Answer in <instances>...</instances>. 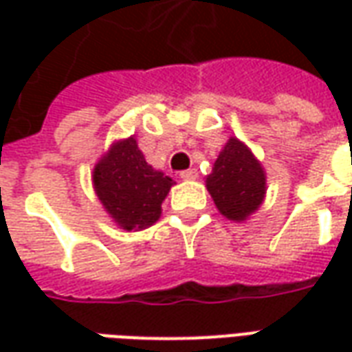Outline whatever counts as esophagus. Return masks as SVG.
Wrapping results in <instances>:
<instances>
[{"instance_id": "1", "label": "esophagus", "mask_w": 352, "mask_h": 352, "mask_svg": "<svg viewBox=\"0 0 352 352\" xmlns=\"http://www.w3.org/2000/svg\"><path fill=\"white\" fill-rule=\"evenodd\" d=\"M179 175H181V179H184V181H194V179L198 177V169L196 168L184 169V171H181Z\"/></svg>"}]
</instances>
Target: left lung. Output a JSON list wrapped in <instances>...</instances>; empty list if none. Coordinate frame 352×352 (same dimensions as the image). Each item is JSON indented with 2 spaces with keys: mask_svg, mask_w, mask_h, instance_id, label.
<instances>
[{
  "mask_svg": "<svg viewBox=\"0 0 352 352\" xmlns=\"http://www.w3.org/2000/svg\"><path fill=\"white\" fill-rule=\"evenodd\" d=\"M207 190L226 219L245 221L262 204L265 175L247 146L232 138L207 177Z\"/></svg>",
  "mask_w": 352,
  "mask_h": 352,
  "instance_id": "obj_1",
  "label": "left lung"
}]
</instances>
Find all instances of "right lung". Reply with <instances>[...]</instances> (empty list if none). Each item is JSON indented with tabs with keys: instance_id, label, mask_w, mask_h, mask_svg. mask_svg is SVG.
<instances>
[{
	"instance_id": "1",
	"label": "right lung",
	"mask_w": 352,
	"mask_h": 352,
	"mask_svg": "<svg viewBox=\"0 0 352 352\" xmlns=\"http://www.w3.org/2000/svg\"><path fill=\"white\" fill-rule=\"evenodd\" d=\"M171 184L169 177L146 164L133 138L113 145L94 169L96 194L124 230L146 228L158 221Z\"/></svg>"
}]
</instances>
